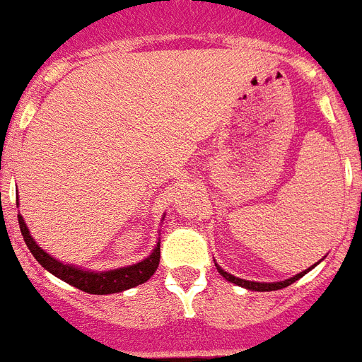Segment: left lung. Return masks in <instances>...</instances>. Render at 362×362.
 Listing matches in <instances>:
<instances>
[{"label":"left lung","instance_id":"left-lung-1","mask_svg":"<svg viewBox=\"0 0 362 362\" xmlns=\"http://www.w3.org/2000/svg\"><path fill=\"white\" fill-rule=\"evenodd\" d=\"M315 264H317V263H315ZM315 264H312L310 269L303 270V272H298V274H295L293 278H287V280H284V281H269V284H267V281L242 280V278H237V276H233V274H229V272H226V270L221 269L218 263H216V269H218V272H220V274L223 276L227 281H231V284H235V286L244 287V289H250V291H278V289H284V287L291 286L293 281H297L298 278H303L306 272H310V270L314 269Z\"/></svg>","mask_w":362,"mask_h":362}]
</instances>
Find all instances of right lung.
Masks as SVG:
<instances>
[{
	"mask_svg": "<svg viewBox=\"0 0 362 362\" xmlns=\"http://www.w3.org/2000/svg\"><path fill=\"white\" fill-rule=\"evenodd\" d=\"M18 223L20 231H22V237H24L25 246L30 247V252L33 253V257L41 263V267L54 274L59 280H64L65 284L81 289V291H86L90 295H110V293H122L125 289H131V287H136L144 284L146 280H150L153 276V272L158 270L159 264V242L153 246L152 253L144 257L142 261L135 264H127V267H122V269H112V270H86L81 269V267H75V264L62 263L52 255H48L45 250H42L39 244L35 242V238L30 235V229L25 226L24 218L18 214Z\"/></svg>",
	"mask_w": 362,
	"mask_h": 362,
	"instance_id": "add662e5",
	"label": "right lung"
}]
</instances>
